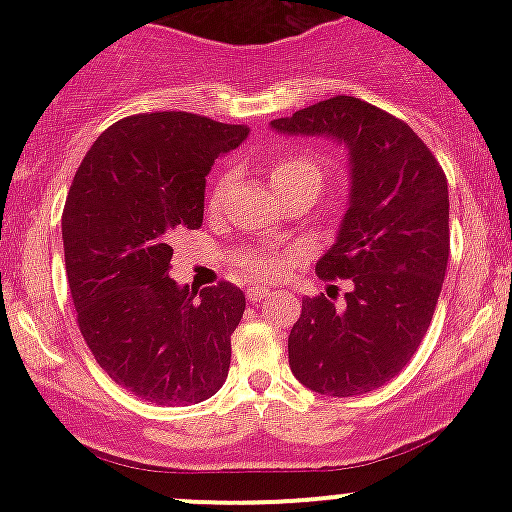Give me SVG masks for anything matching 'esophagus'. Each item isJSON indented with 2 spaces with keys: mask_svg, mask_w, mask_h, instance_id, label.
<instances>
[{
  "mask_svg": "<svg viewBox=\"0 0 512 512\" xmlns=\"http://www.w3.org/2000/svg\"><path fill=\"white\" fill-rule=\"evenodd\" d=\"M269 293H272V291H269V289H262V286H252V289H248V298H250L252 303H260L262 298H267V296H269Z\"/></svg>",
  "mask_w": 512,
  "mask_h": 512,
  "instance_id": "obj_1",
  "label": "esophagus"
}]
</instances>
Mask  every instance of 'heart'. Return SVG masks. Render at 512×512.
I'll list each match as a JSON object with an SVG mask.
<instances>
[{
	"instance_id": "1",
	"label": "heart",
	"mask_w": 512,
	"mask_h": 512,
	"mask_svg": "<svg viewBox=\"0 0 512 512\" xmlns=\"http://www.w3.org/2000/svg\"><path fill=\"white\" fill-rule=\"evenodd\" d=\"M301 178H317L322 180V161L313 154H289L281 156L269 166V180H272V187H284L293 180ZM228 185V175H221L216 180L214 190H211L209 202L216 204L219 197L223 195ZM236 264L243 269L245 274L252 276V279H262V281H272L279 279V276L286 274V269L291 267V257L289 252L284 250H274V248H252V250H243L238 252Z\"/></svg>"
}]
</instances>
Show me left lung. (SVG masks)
Instances as JSON below:
<instances>
[{"label": "left lung", "mask_w": 512, "mask_h": 512, "mask_svg": "<svg viewBox=\"0 0 512 512\" xmlns=\"http://www.w3.org/2000/svg\"><path fill=\"white\" fill-rule=\"evenodd\" d=\"M269 127L332 139L349 161V202L315 272L351 279V291L344 305L303 298L289 334L291 373L330 397L378 390L431 325L450 255L448 180L407 122L361 98H327Z\"/></svg>", "instance_id": "left-lung-1"}]
</instances>
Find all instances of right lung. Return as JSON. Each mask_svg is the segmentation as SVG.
Here are the masks:
<instances>
[{
    "instance_id": "obj_1",
    "label": "right lung",
    "mask_w": 512,
    "mask_h": 512,
    "mask_svg": "<svg viewBox=\"0 0 512 512\" xmlns=\"http://www.w3.org/2000/svg\"><path fill=\"white\" fill-rule=\"evenodd\" d=\"M248 134L175 110L129 115L96 139L69 187L62 240L79 330L98 366L151 404L204 402L228 378L243 291L178 286L170 243L202 226L209 170Z\"/></svg>"
}]
</instances>
